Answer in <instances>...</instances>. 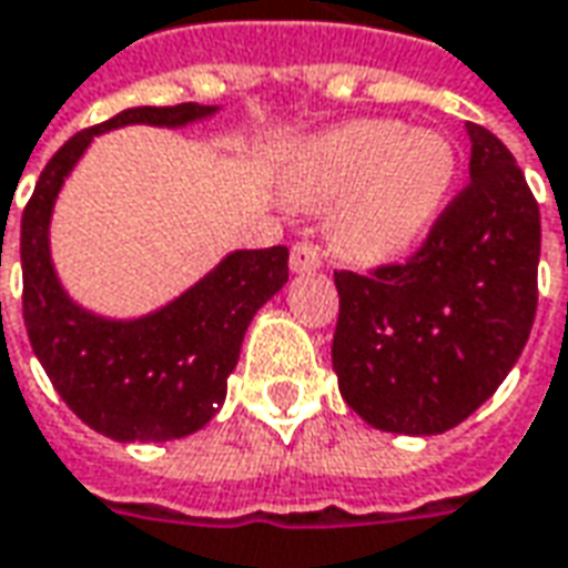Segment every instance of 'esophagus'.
I'll use <instances>...</instances> for the list:
<instances>
[{
  "label": "esophagus",
  "mask_w": 568,
  "mask_h": 568,
  "mask_svg": "<svg viewBox=\"0 0 568 568\" xmlns=\"http://www.w3.org/2000/svg\"><path fill=\"white\" fill-rule=\"evenodd\" d=\"M317 268H321V251H317L315 244H308V241L293 244L291 272H296V275H308V272H317Z\"/></svg>",
  "instance_id": "1"
}]
</instances>
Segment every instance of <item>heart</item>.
Wrapping results in <instances>:
<instances>
[{
	"instance_id": "heart-1",
	"label": "heart",
	"mask_w": 568,
	"mask_h": 568,
	"mask_svg": "<svg viewBox=\"0 0 568 568\" xmlns=\"http://www.w3.org/2000/svg\"><path fill=\"white\" fill-rule=\"evenodd\" d=\"M458 176L453 140L394 119H357L308 136L281 168L300 207H333L329 241L357 265H382L419 247Z\"/></svg>"
}]
</instances>
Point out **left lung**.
Returning <instances> with one entry per match:
<instances>
[{
  "instance_id": "1",
  "label": "left lung",
  "mask_w": 568,
  "mask_h": 568,
  "mask_svg": "<svg viewBox=\"0 0 568 568\" xmlns=\"http://www.w3.org/2000/svg\"><path fill=\"white\" fill-rule=\"evenodd\" d=\"M470 183L416 256L336 272L333 369L345 404L388 434H444L486 404L529 339L541 216L508 146L465 124Z\"/></svg>"
}]
</instances>
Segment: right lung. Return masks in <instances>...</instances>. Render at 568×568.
Instances as JSON below:
<instances>
[{"mask_svg": "<svg viewBox=\"0 0 568 568\" xmlns=\"http://www.w3.org/2000/svg\"><path fill=\"white\" fill-rule=\"evenodd\" d=\"M220 106H131L58 149L20 220L23 324L48 379L72 413L119 444H164L201 432L226 400V379L253 315L287 284V247L229 251L152 312L100 315L63 287L51 220L63 183L94 136L128 124L186 128Z\"/></svg>", "mask_w": 568, "mask_h": 568, "instance_id": "add662e5", "label": "right lung"}]
</instances>
